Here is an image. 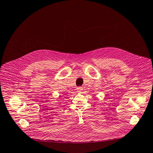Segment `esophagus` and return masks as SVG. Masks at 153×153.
<instances>
[{
	"label": "esophagus",
	"instance_id": "1",
	"mask_svg": "<svg viewBox=\"0 0 153 153\" xmlns=\"http://www.w3.org/2000/svg\"><path fill=\"white\" fill-rule=\"evenodd\" d=\"M76 90H77L78 92L81 93V92H82V91H83V88L82 87H78L76 88Z\"/></svg>",
	"mask_w": 153,
	"mask_h": 153
}]
</instances>
